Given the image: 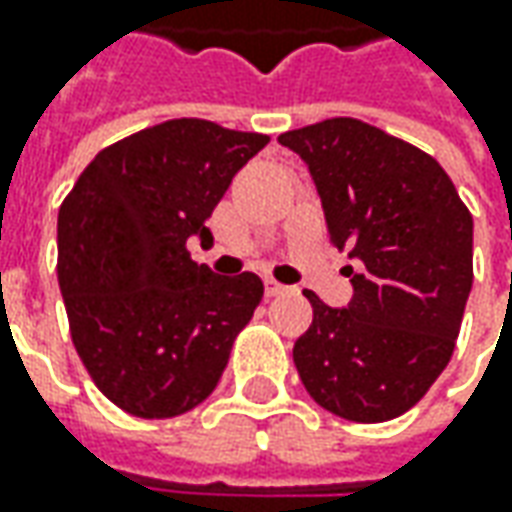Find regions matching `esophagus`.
I'll use <instances>...</instances> for the list:
<instances>
[{
	"instance_id": "34e87169",
	"label": "esophagus",
	"mask_w": 512,
	"mask_h": 512,
	"mask_svg": "<svg viewBox=\"0 0 512 512\" xmlns=\"http://www.w3.org/2000/svg\"><path fill=\"white\" fill-rule=\"evenodd\" d=\"M287 290H290V287L279 285L276 279H270V276L265 279V293H267V296H282V293H287Z\"/></svg>"
}]
</instances>
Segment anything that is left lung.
Listing matches in <instances>:
<instances>
[{"mask_svg":"<svg viewBox=\"0 0 512 512\" xmlns=\"http://www.w3.org/2000/svg\"><path fill=\"white\" fill-rule=\"evenodd\" d=\"M347 250L353 299L325 305L305 290L313 325L293 362L313 402L347 422L402 416L442 376L473 287V216L424 150L359 119L287 130Z\"/></svg>","mask_w":512,"mask_h":512,"instance_id":"8db88e82","label":"left lung"}]
</instances>
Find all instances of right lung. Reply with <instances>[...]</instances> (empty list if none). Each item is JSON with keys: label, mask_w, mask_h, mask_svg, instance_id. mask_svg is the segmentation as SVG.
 <instances>
[{"label": "right lung", "mask_w": 512, "mask_h": 512, "mask_svg": "<svg viewBox=\"0 0 512 512\" xmlns=\"http://www.w3.org/2000/svg\"><path fill=\"white\" fill-rule=\"evenodd\" d=\"M265 133L170 119L110 145L59 207V290L90 379L139 419H173L213 393L262 302L256 273L216 276L187 239L265 148Z\"/></svg>", "instance_id": "add662e5"}]
</instances>
